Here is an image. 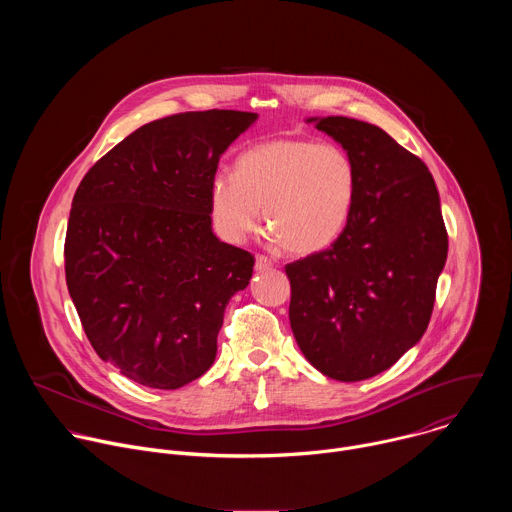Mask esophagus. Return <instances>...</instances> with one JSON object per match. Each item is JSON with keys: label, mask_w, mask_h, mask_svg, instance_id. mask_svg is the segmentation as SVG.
Returning <instances> with one entry per match:
<instances>
[{"label": "esophagus", "mask_w": 512, "mask_h": 512, "mask_svg": "<svg viewBox=\"0 0 512 512\" xmlns=\"http://www.w3.org/2000/svg\"><path fill=\"white\" fill-rule=\"evenodd\" d=\"M271 267H273V263H271L269 257H265V255H257V257H255V269H257L259 273L269 271Z\"/></svg>", "instance_id": "obj_1"}]
</instances>
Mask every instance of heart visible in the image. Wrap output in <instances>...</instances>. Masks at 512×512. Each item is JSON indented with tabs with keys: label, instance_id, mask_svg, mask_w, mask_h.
<instances>
[{
	"label": "heart",
	"instance_id": "obj_1",
	"mask_svg": "<svg viewBox=\"0 0 512 512\" xmlns=\"http://www.w3.org/2000/svg\"><path fill=\"white\" fill-rule=\"evenodd\" d=\"M356 190V166L340 145L281 137L239 154L233 174H216L208 204L218 235L229 243H243L259 229L263 208L273 243L291 255H314L346 229Z\"/></svg>",
	"mask_w": 512,
	"mask_h": 512
}]
</instances>
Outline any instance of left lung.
<instances>
[{
  "mask_svg": "<svg viewBox=\"0 0 512 512\" xmlns=\"http://www.w3.org/2000/svg\"><path fill=\"white\" fill-rule=\"evenodd\" d=\"M358 174L350 221L330 249L285 265L289 322L322 375L371 379L427 330L448 233L427 166L381 127L350 117H312Z\"/></svg>",
  "mask_w": 512,
  "mask_h": 512,
  "instance_id": "left-lung-1",
  "label": "left lung"
}]
</instances>
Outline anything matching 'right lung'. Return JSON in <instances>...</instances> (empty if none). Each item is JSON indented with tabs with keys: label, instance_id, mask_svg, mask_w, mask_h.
<instances>
[{
	"label": "right lung",
	"instance_id": "1",
	"mask_svg": "<svg viewBox=\"0 0 512 512\" xmlns=\"http://www.w3.org/2000/svg\"><path fill=\"white\" fill-rule=\"evenodd\" d=\"M255 121L227 109L152 121L105 154L72 198L68 294L95 352L143 387L202 377L229 300L249 285L255 259L214 237L208 186Z\"/></svg>",
	"mask_w": 512,
	"mask_h": 512
}]
</instances>
